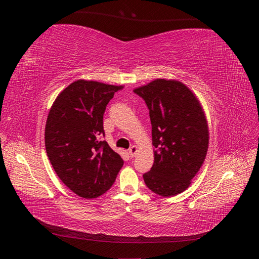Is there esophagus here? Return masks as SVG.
<instances>
[{"instance_id":"obj_1","label":"esophagus","mask_w":259,"mask_h":259,"mask_svg":"<svg viewBox=\"0 0 259 259\" xmlns=\"http://www.w3.org/2000/svg\"><path fill=\"white\" fill-rule=\"evenodd\" d=\"M137 151H138V149H137L136 146H132V147L128 149V153H130V155L132 156V158H133V156L136 155Z\"/></svg>"}]
</instances>
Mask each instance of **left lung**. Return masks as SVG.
I'll use <instances>...</instances> for the list:
<instances>
[{
  "label": "left lung",
  "instance_id": "obj_1",
  "mask_svg": "<svg viewBox=\"0 0 259 259\" xmlns=\"http://www.w3.org/2000/svg\"><path fill=\"white\" fill-rule=\"evenodd\" d=\"M149 109L154 162L143 175L162 197L185 191L205 160L208 127L200 101L185 84L156 79L134 90Z\"/></svg>",
  "mask_w": 259,
  "mask_h": 259
}]
</instances>
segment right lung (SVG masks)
Wrapping results in <instances>:
<instances>
[{"instance_id":"right-lung-1","label":"right lung","mask_w":259,"mask_h":259,"mask_svg":"<svg viewBox=\"0 0 259 259\" xmlns=\"http://www.w3.org/2000/svg\"><path fill=\"white\" fill-rule=\"evenodd\" d=\"M123 86L77 80L57 96L45 125V148L57 176L81 198L110 189L123 160L109 147L104 113Z\"/></svg>"}]
</instances>
